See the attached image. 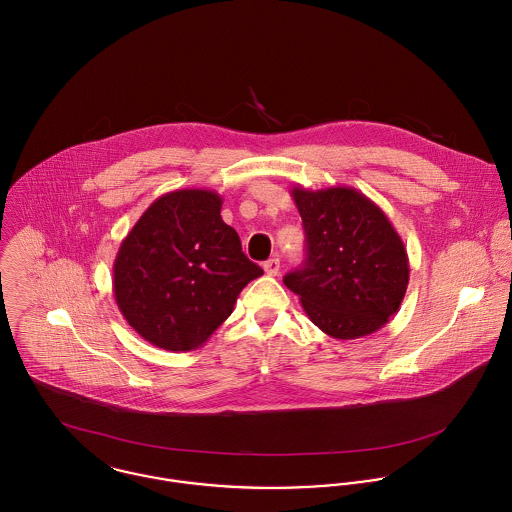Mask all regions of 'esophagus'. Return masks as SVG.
<instances>
[{
    "mask_svg": "<svg viewBox=\"0 0 512 512\" xmlns=\"http://www.w3.org/2000/svg\"><path fill=\"white\" fill-rule=\"evenodd\" d=\"M264 272H266L268 276H278V272H280V260H278V258H270L268 262H264Z\"/></svg>",
    "mask_w": 512,
    "mask_h": 512,
    "instance_id": "34e87169",
    "label": "esophagus"
}]
</instances>
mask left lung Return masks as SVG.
<instances>
[{"label": "left lung", "mask_w": 512, "mask_h": 512, "mask_svg": "<svg viewBox=\"0 0 512 512\" xmlns=\"http://www.w3.org/2000/svg\"><path fill=\"white\" fill-rule=\"evenodd\" d=\"M306 230V262L284 284L334 340L383 328L409 284V258L387 214L351 186L292 188Z\"/></svg>", "instance_id": "8db88e82"}]
</instances>
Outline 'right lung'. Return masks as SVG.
I'll return each mask as SVG.
<instances>
[{
    "mask_svg": "<svg viewBox=\"0 0 512 512\" xmlns=\"http://www.w3.org/2000/svg\"><path fill=\"white\" fill-rule=\"evenodd\" d=\"M214 190L182 188L157 198L121 242L115 302L143 340L190 351L232 314L238 294L262 276L222 216Z\"/></svg>",
    "mask_w": 512,
    "mask_h": 512,
    "instance_id": "add662e5",
    "label": "right lung"
}]
</instances>
